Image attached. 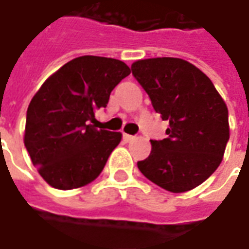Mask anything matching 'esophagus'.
Segmentation results:
<instances>
[{
    "instance_id": "1",
    "label": "esophagus",
    "mask_w": 249,
    "mask_h": 249,
    "mask_svg": "<svg viewBox=\"0 0 249 249\" xmlns=\"http://www.w3.org/2000/svg\"><path fill=\"white\" fill-rule=\"evenodd\" d=\"M123 138H124L125 142H132V140L135 139V136H133V135H126V133H124Z\"/></svg>"
}]
</instances>
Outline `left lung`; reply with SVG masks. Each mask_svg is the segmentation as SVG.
<instances>
[{"mask_svg": "<svg viewBox=\"0 0 249 249\" xmlns=\"http://www.w3.org/2000/svg\"><path fill=\"white\" fill-rule=\"evenodd\" d=\"M132 75L154 110L169 121L167 138L150 140L151 153L138 167L160 188L180 194L217 170L229 140V114L213 82L188 61L172 57L132 64Z\"/></svg>", "mask_w": 249, "mask_h": 249, "instance_id": "left-lung-1", "label": "left lung"}]
</instances>
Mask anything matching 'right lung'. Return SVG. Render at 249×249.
<instances>
[{"label": "right lung", "mask_w": 249, "mask_h": 249, "mask_svg": "<svg viewBox=\"0 0 249 249\" xmlns=\"http://www.w3.org/2000/svg\"><path fill=\"white\" fill-rule=\"evenodd\" d=\"M129 73L123 61L83 55L61 67L34 95L24 146L49 185L79 188L101 174L121 133L96 129L95 110L106 107L111 91Z\"/></svg>", "instance_id": "right-lung-1"}]
</instances>
